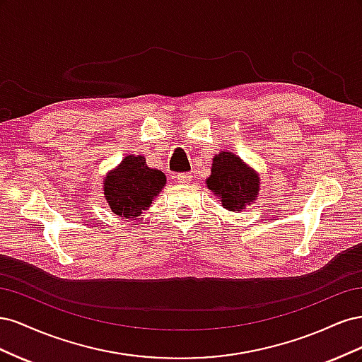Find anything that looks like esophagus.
<instances>
[{"instance_id":"34e87169","label":"esophagus","mask_w":362,"mask_h":362,"mask_svg":"<svg viewBox=\"0 0 362 362\" xmlns=\"http://www.w3.org/2000/svg\"><path fill=\"white\" fill-rule=\"evenodd\" d=\"M177 181L181 184H189L192 181V175L190 173H178Z\"/></svg>"}]
</instances>
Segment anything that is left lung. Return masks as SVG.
Returning a JSON list of instances; mask_svg holds the SVG:
<instances>
[{
	"mask_svg": "<svg viewBox=\"0 0 362 362\" xmlns=\"http://www.w3.org/2000/svg\"><path fill=\"white\" fill-rule=\"evenodd\" d=\"M228 211H243L259 194V175L233 152L221 151L214 156L211 175L205 181Z\"/></svg>",
	"mask_w": 362,
	"mask_h": 362,
	"instance_id": "1",
	"label": "left lung"
}]
</instances>
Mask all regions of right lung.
<instances>
[{"instance_id": "1", "label": "right lung", "mask_w": 362, "mask_h": 362, "mask_svg": "<svg viewBox=\"0 0 362 362\" xmlns=\"http://www.w3.org/2000/svg\"><path fill=\"white\" fill-rule=\"evenodd\" d=\"M104 198L113 214L120 218H137L151 206L166 185V175L151 169L141 156H127L107 172L103 182Z\"/></svg>"}]
</instances>
